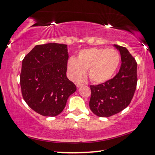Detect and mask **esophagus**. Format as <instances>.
<instances>
[{
    "label": "esophagus",
    "instance_id": "esophagus-1",
    "mask_svg": "<svg viewBox=\"0 0 155 155\" xmlns=\"http://www.w3.org/2000/svg\"><path fill=\"white\" fill-rule=\"evenodd\" d=\"M83 85H84L83 83H77V84H76V87H81V86H83Z\"/></svg>",
    "mask_w": 155,
    "mask_h": 155
}]
</instances>
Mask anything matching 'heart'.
Instances as JSON below:
<instances>
[{
  "label": "heart",
  "instance_id": "heart-1",
  "mask_svg": "<svg viewBox=\"0 0 155 155\" xmlns=\"http://www.w3.org/2000/svg\"><path fill=\"white\" fill-rule=\"evenodd\" d=\"M120 63V54L113 48H93L81 51L77 59L68 60L67 70L69 78L73 81L84 79L88 70L92 82L103 83L110 80Z\"/></svg>",
  "mask_w": 155,
  "mask_h": 155
}]
</instances>
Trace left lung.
Listing matches in <instances>:
<instances>
[{"label":"left lung","instance_id":"1","mask_svg":"<svg viewBox=\"0 0 155 155\" xmlns=\"http://www.w3.org/2000/svg\"><path fill=\"white\" fill-rule=\"evenodd\" d=\"M120 52L121 66L112 79L98 85H91L89 107L100 117H109L129 105L137 83V64L125 47L114 45Z\"/></svg>","mask_w":155,"mask_h":155}]
</instances>
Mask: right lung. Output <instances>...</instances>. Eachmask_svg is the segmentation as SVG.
Returning <instances> with one entry per match:
<instances>
[{"mask_svg":"<svg viewBox=\"0 0 155 155\" xmlns=\"http://www.w3.org/2000/svg\"><path fill=\"white\" fill-rule=\"evenodd\" d=\"M67 45L50 43L35 46L22 61L21 93L30 107L44 116L63 111L76 86L67 78Z\"/></svg>","mask_w":155,"mask_h":155,"instance_id":"1","label":"right lung"}]
</instances>
